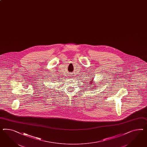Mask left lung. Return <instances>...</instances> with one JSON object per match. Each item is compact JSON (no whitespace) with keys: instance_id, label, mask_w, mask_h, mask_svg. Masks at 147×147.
I'll return each mask as SVG.
<instances>
[{"instance_id":"left-lung-1","label":"left lung","mask_w":147,"mask_h":147,"mask_svg":"<svg viewBox=\"0 0 147 147\" xmlns=\"http://www.w3.org/2000/svg\"><path fill=\"white\" fill-rule=\"evenodd\" d=\"M93 80H94V79L93 78L92 80H90V85H91V84H93V85H92V86H91V88H90V89H92V88H93V85H94V84H94V82H93L94 81H93ZM94 87H95V86H94Z\"/></svg>"}]
</instances>
